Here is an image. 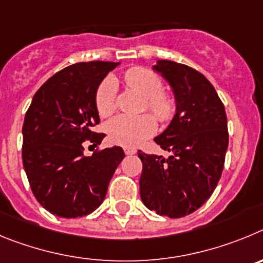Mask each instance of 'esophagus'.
<instances>
[{
  "label": "esophagus",
  "mask_w": 263,
  "mask_h": 263,
  "mask_svg": "<svg viewBox=\"0 0 263 263\" xmlns=\"http://www.w3.org/2000/svg\"><path fill=\"white\" fill-rule=\"evenodd\" d=\"M137 151L135 148H129V146H127V148H124V153H126L127 156H129V155H135V153H136Z\"/></svg>",
  "instance_id": "1"
}]
</instances>
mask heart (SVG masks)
<instances>
[{"label": "heart", "mask_w": 263, "mask_h": 263, "mask_svg": "<svg viewBox=\"0 0 263 263\" xmlns=\"http://www.w3.org/2000/svg\"><path fill=\"white\" fill-rule=\"evenodd\" d=\"M124 81L145 98V106L160 122H167L176 112V101L162 91V81L152 70L135 67L124 73ZM118 85L114 77H106L97 89L96 107L101 117H108L117 107ZM155 118L148 114L139 117L118 115L106 124L108 139L123 146H136L156 132Z\"/></svg>", "instance_id": "1"}]
</instances>
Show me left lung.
Wrapping results in <instances>:
<instances>
[{
    "mask_svg": "<svg viewBox=\"0 0 263 263\" xmlns=\"http://www.w3.org/2000/svg\"><path fill=\"white\" fill-rule=\"evenodd\" d=\"M152 69L172 87L176 114L155 137L172 156L137 152L143 162L140 196L151 211L177 219L196 211L216 189L228 149V123L223 102L202 73L169 60H157Z\"/></svg>",
    "mask_w": 263,
    "mask_h": 263,
    "instance_id": "obj_1",
    "label": "left lung"
}]
</instances>
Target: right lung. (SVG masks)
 Wrapping results in <instances>:
<instances>
[{"mask_svg":"<svg viewBox=\"0 0 263 263\" xmlns=\"http://www.w3.org/2000/svg\"><path fill=\"white\" fill-rule=\"evenodd\" d=\"M120 63H77L53 74L35 93L23 122V167L37 202L60 217L91 214L124 158L120 146L85 157L82 143L101 144L97 89Z\"/></svg>","mask_w":263,"mask_h":263,"instance_id":"add662e5","label":"right lung"}]
</instances>
